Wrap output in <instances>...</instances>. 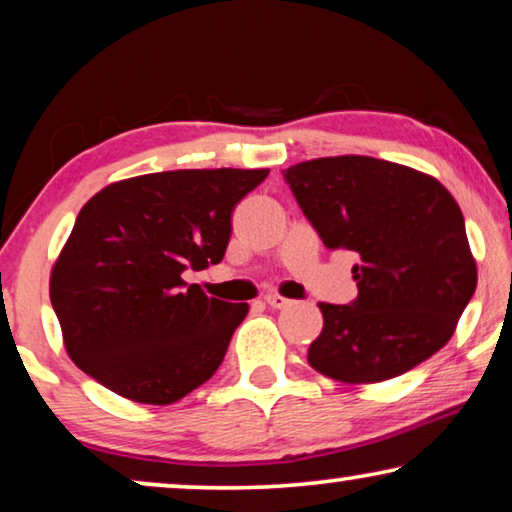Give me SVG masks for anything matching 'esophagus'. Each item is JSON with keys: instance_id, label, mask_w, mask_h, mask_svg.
Wrapping results in <instances>:
<instances>
[{"instance_id": "obj_1", "label": "esophagus", "mask_w": 512, "mask_h": 512, "mask_svg": "<svg viewBox=\"0 0 512 512\" xmlns=\"http://www.w3.org/2000/svg\"><path fill=\"white\" fill-rule=\"evenodd\" d=\"M265 303H268L272 310H284V307L291 305V300L279 296V293H268V296H265Z\"/></svg>"}]
</instances>
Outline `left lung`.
Returning a JSON list of instances; mask_svg holds the SVG:
<instances>
[{
	"label": "left lung",
	"instance_id": "8db88e82",
	"mask_svg": "<svg viewBox=\"0 0 512 512\" xmlns=\"http://www.w3.org/2000/svg\"><path fill=\"white\" fill-rule=\"evenodd\" d=\"M326 249L356 251L352 305L319 303L324 328L307 361L345 384L408 373L454 335L478 284L464 214L412 167L370 156L314 158L284 170Z\"/></svg>",
	"mask_w": 512,
	"mask_h": 512
}]
</instances>
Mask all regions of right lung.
Returning a JSON list of instances; mask_svg holds the SVG:
<instances>
[{"instance_id": "obj_1", "label": "right lung", "mask_w": 512, "mask_h": 512, "mask_svg": "<svg viewBox=\"0 0 512 512\" xmlns=\"http://www.w3.org/2000/svg\"><path fill=\"white\" fill-rule=\"evenodd\" d=\"M268 170L153 172L81 207L51 270V303L76 366L146 405H170L221 366L247 303L209 298L184 270L221 263L230 214Z\"/></svg>"}]
</instances>
